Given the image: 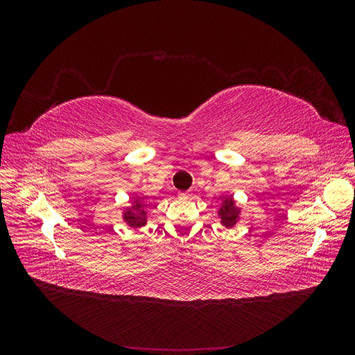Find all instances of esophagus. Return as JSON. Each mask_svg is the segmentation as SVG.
<instances>
[{"instance_id": "esophagus-1", "label": "esophagus", "mask_w": 355, "mask_h": 355, "mask_svg": "<svg viewBox=\"0 0 355 355\" xmlns=\"http://www.w3.org/2000/svg\"><path fill=\"white\" fill-rule=\"evenodd\" d=\"M179 197L180 198H189L191 197V192H179Z\"/></svg>"}]
</instances>
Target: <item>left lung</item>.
<instances>
[{"mask_svg": "<svg viewBox=\"0 0 355 355\" xmlns=\"http://www.w3.org/2000/svg\"><path fill=\"white\" fill-rule=\"evenodd\" d=\"M218 216L223 227L232 228L237 225V222L241 219V207L237 206V201L234 200V196L223 197V200L219 204Z\"/></svg>", "mask_w": 355, "mask_h": 355, "instance_id": "1", "label": "left lung"}]
</instances>
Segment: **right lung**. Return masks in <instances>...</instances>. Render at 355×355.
<instances>
[{
    "label": "right lung",
    "mask_w": 355,
    "mask_h": 355,
    "mask_svg": "<svg viewBox=\"0 0 355 355\" xmlns=\"http://www.w3.org/2000/svg\"><path fill=\"white\" fill-rule=\"evenodd\" d=\"M146 196H132L130 206L124 207L121 211V218L127 227L135 231L144 228L148 223V211H146Z\"/></svg>",
    "instance_id": "add662e5"
}]
</instances>
